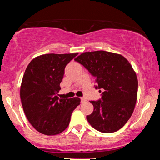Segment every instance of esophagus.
Masks as SVG:
<instances>
[{
	"label": "esophagus",
	"instance_id": "esophagus-1",
	"mask_svg": "<svg viewBox=\"0 0 160 160\" xmlns=\"http://www.w3.org/2000/svg\"><path fill=\"white\" fill-rule=\"evenodd\" d=\"M81 102L82 103H84L85 101H86V99L85 98V97H81Z\"/></svg>",
	"mask_w": 160,
	"mask_h": 160
}]
</instances>
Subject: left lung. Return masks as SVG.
I'll return each mask as SVG.
<instances>
[{"label": "left lung", "mask_w": 160, "mask_h": 160, "mask_svg": "<svg viewBox=\"0 0 160 160\" xmlns=\"http://www.w3.org/2000/svg\"><path fill=\"white\" fill-rule=\"evenodd\" d=\"M75 61L96 78L95 88L104 90L102 99L90 101L94 111L87 116L88 122L102 132L118 131L131 118L136 104L138 82L131 63L121 54L105 51L82 53Z\"/></svg>", "instance_id": "left-lung-1"}]
</instances>
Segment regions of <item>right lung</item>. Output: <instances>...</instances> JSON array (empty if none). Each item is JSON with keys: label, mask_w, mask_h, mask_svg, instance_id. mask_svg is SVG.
<instances>
[{"label": "right lung", "mask_w": 160, "mask_h": 160, "mask_svg": "<svg viewBox=\"0 0 160 160\" xmlns=\"http://www.w3.org/2000/svg\"><path fill=\"white\" fill-rule=\"evenodd\" d=\"M78 53H48L32 59L20 87V99L27 118L37 131L47 135L61 133L69 125L79 97L61 99L58 93L66 65Z\"/></svg>", "instance_id": "1"}]
</instances>
